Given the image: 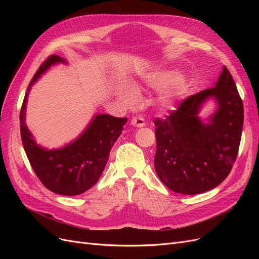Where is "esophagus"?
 Masks as SVG:
<instances>
[{"mask_svg": "<svg viewBox=\"0 0 259 259\" xmlns=\"http://www.w3.org/2000/svg\"><path fill=\"white\" fill-rule=\"evenodd\" d=\"M131 124L134 125V126L136 127H143L146 125V122H145V119L142 116H134L131 121Z\"/></svg>", "mask_w": 259, "mask_h": 259, "instance_id": "34e87169", "label": "esophagus"}]
</instances>
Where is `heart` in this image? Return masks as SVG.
<instances>
[{
	"mask_svg": "<svg viewBox=\"0 0 259 259\" xmlns=\"http://www.w3.org/2000/svg\"><path fill=\"white\" fill-rule=\"evenodd\" d=\"M175 81H176L175 75L164 73V74L153 76L151 80V84L154 86H158V88H168V86L172 85ZM187 90H188L187 83L183 80H179L173 85V88H171L165 95H164V98H163L164 104L166 105L174 104L177 99H179L180 97H183L187 93ZM117 93H119V97L121 98V100H123L124 103L127 105L133 104V101L135 99V93L130 88H122Z\"/></svg>",
	"mask_w": 259,
	"mask_h": 259,
	"instance_id": "b5f03b06",
	"label": "heart"
}]
</instances>
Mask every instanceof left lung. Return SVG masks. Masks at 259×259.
Returning a JSON list of instances; mask_svg holds the SVG:
<instances>
[{"label": "left lung", "mask_w": 259, "mask_h": 259, "mask_svg": "<svg viewBox=\"0 0 259 259\" xmlns=\"http://www.w3.org/2000/svg\"><path fill=\"white\" fill-rule=\"evenodd\" d=\"M209 97L219 109L204 124L197 114ZM243 121L242 99L224 67L214 88L187 97L165 119H154V168L161 182L180 194H199L223 183L237 159Z\"/></svg>", "instance_id": "8db88e82"}]
</instances>
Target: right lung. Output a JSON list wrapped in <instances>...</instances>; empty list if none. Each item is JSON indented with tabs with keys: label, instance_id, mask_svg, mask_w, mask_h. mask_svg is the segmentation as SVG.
<instances>
[{
	"label": "right lung",
	"instance_id": "right-lung-1",
	"mask_svg": "<svg viewBox=\"0 0 259 259\" xmlns=\"http://www.w3.org/2000/svg\"><path fill=\"white\" fill-rule=\"evenodd\" d=\"M56 62L66 61L58 55H51L31 80L20 110V134L28 160L44 187L57 194L77 195L98 182L127 117L97 114L83 134L70 145L57 150H46L37 146L25 123L28 93L37 77Z\"/></svg>",
	"mask_w": 259,
	"mask_h": 259
}]
</instances>
